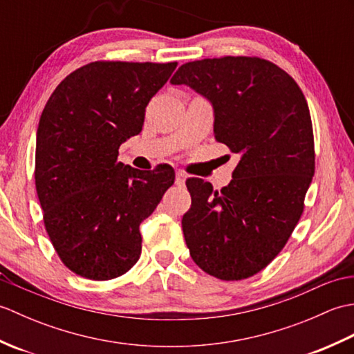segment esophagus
I'll use <instances>...</instances> for the list:
<instances>
[{
  "instance_id": "esophagus-1",
  "label": "esophagus",
  "mask_w": 354,
  "mask_h": 354,
  "mask_svg": "<svg viewBox=\"0 0 354 354\" xmlns=\"http://www.w3.org/2000/svg\"><path fill=\"white\" fill-rule=\"evenodd\" d=\"M185 179H187V175H185V173H184L183 170H178V171H176V178H175V183H176V185L183 187V185L185 184Z\"/></svg>"
}]
</instances>
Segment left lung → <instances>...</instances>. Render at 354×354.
<instances>
[{"label": "left lung", "mask_w": 354, "mask_h": 354, "mask_svg": "<svg viewBox=\"0 0 354 354\" xmlns=\"http://www.w3.org/2000/svg\"><path fill=\"white\" fill-rule=\"evenodd\" d=\"M170 82L212 102L216 141L240 158L221 192L204 179H187L185 243L204 272L245 280L280 254L303 214L315 173L306 97L280 66L250 56L187 62Z\"/></svg>", "instance_id": "obj_1"}]
</instances>
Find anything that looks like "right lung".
<instances>
[{"label":"right lung","instance_id":"right-lung-1","mask_svg":"<svg viewBox=\"0 0 354 354\" xmlns=\"http://www.w3.org/2000/svg\"><path fill=\"white\" fill-rule=\"evenodd\" d=\"M176 65L86 64L45 104L36 133V192L51 243L74 274L112 280L140 259V223L173 185L175 170L124 165L118 147L141 132L147 103Z\"/></svg>","mask_w":354,"mask_h":354}]
</instances>
